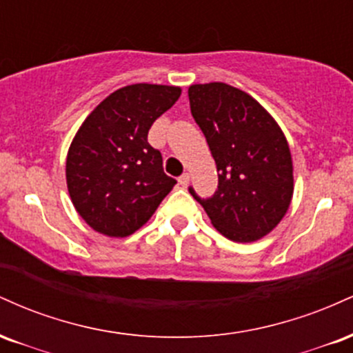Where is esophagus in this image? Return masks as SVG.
<instances>
[{"label":"esophagus","instance_id":"34e87169","mask_svg":"<svg viewBox=\"0 0 353 353\" xmlns=\"http://www.w3.org/2000/svg\"><path fill=\"white\" fill-rule=\"evenodd\" d=\"M189 181H190V174H189V172H184V174H182V176L179 177V184L182 185V188H188Z\"/></svg>","mask_w":353,"mask_h":353}]
</instances>
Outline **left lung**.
<instances>
[{
	"label": "left lung",
	"mask_w": 353,
	"mask_h": 353,
	"mask_svg": "<svg viewBox=\"0 0 353 353\" xmlns=\"http://www.w3.org/2000/svg\"><path fill=\"white\" fill-rule=\"evenodd\" d=\"M188 94L219 174L212 197L189 192L222 236L259 241L277 228L294 194L292 156L281 125L252 96L225 83L192 84Z\"/></svg>",
	"instance_id": "1"
}]
</instances>
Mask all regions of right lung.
Masks as SVG:
<instances>
[{"mask_svg": "<svg viewBox=\"0 0 353 353\" xmlns=\"http://www.w3.org/2000/svg\"><path fill=\"white\" fill-rule=\"evenodd\" d=\"M179 96L177 86L131 84L111 92L81 124L68 151L66 182L72 205L96 232L131 236L176 185L148 132Z\"/></svg>", "mask_w": 353, "mask_h": 353, "instance_id": "1", "label": "right lung"}]
</instances>
